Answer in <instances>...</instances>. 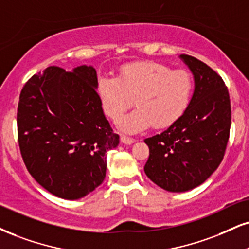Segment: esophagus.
<instances>
[{"mask_svg": "<svg viewBox=\"0 0 249 249\" xmlns=\"http://www.w3.org/2000/svg\"><path fill=\"white\" fill-rule=\"evenodd\" d=\"M121 142L124 144H127V145H130V144H133L135 142V140L127 136H121Z\"/></svg>", "mask_w": 249, "mask_h": 249, "instance_id": "esophagus-1", "label": "esophagus"}]
</instances>
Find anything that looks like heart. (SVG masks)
Masks as SVG:
<instances>
[{"label":"heart","mask_w":249,"mask_h":249,"mask_svg":"<svg viewBox=\"0 0 249 249\" xmlns=\"http://www.w3.org/2000/svg\"><path fill=\"white\" fill-rule=\"evenodd\" d=\"M98 92L104 112L118 121L135 103L139 108L119 121L120 130L136 134L165 128L177 122L189 105L193 92L192 76L185 70H171L158 62L129 64L118 77H101Z\"/></svg>","instance_id":"1"}]
</instances>
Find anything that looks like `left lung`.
<instances>
[{"label":"left lung","mask_w":249,"mask_h":249,"mask_svg":"<svg viewBox=\"0 0 249 249\" xmlns=\"http://www.w3.org/2000/svg\"><path fill=\"white\" fill-rule=\"evenodd\" d=\"M179 57L194 77L189 105L166 130L144 140L150 150L146 177L172 193L196 188L217 170L231 128V104L222 77L195 57Z\"/></svg>","instance_id":"8db88e82"}]
</instances>
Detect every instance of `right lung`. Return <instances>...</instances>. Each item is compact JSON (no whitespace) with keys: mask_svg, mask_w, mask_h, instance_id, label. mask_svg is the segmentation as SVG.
<instances>
[{"mask_svg":"<svg viewBox=\"0 0 249 249\" xmlns=\"http://www.w3.org/2000/svg\"><path fill=\"white\" fill-rule=\"evenodd\" d=\"M97 71L48 67L20 92L18 142L27 171L60 198L78 199L106 177V153L119 145L97 93Z\"/></svg>","mask_w":249,"mask_h":249,"instance_id":"obj_1","label":"right lung"}]
</instances>
